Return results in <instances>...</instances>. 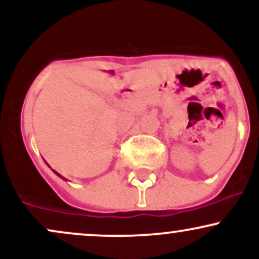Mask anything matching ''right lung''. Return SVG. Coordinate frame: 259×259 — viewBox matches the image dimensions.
Segmentation results:
<instances>
[{
	"instance_id": "1",
	"label": "right lung",
	"mask_w": 259,
	"mask_h": 259,
	"mask_svg": "<svg viewBox=\"0 0 259 259\" xmlns=\"http://www.w3.org/2000/svg\"><path fill=\"white\" fill-rule=\"evenodd\" d=\"M53 173H55V174H57V175H58V177H59V178H61V179H63V180H65V181H67V179H65V178H63V177H62V175H61V174H58V173H57V171H56V170H53Z\"/></svg>"
}]
</instances>
